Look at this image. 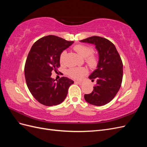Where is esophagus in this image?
Here are the masks:
<instances>
[{"label": "esophagus", "instance_id": "esophagus-1", "mask_svg": "<svg viewBox=\"0 0 147 147\" xmlns=\"http://www.w3.org/2000/svg\"><path fill=\"white\" fill-rule=\"evenodd\" d=\"M75 83H78V84H82V83H83V82H78V81H77V82H75Z\"/></svg>", "mask_w": 147, "mask_h": 147}]
</instances>
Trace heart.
Here are the masks:
<instances>
[{
  "label": "heart",
  "mask_w": 147,
  "mask_h": 147,
  "mask_svg": "<svg viewBox=\"0 0 147 147\" xmlns=\"http://www.w3.org/2000/svg\"><path fill=\"white\" fill-rule=\"evenodd\" d=\"M74 49L80 56L83 57V58H85L86 63L90 67H95L97 65L98 59H97V57L95 55L92 54L93 51L92 48L84 45H82V44H79V45H75ZM66 53V51L64 50L61 53L60 55L59 60L61 64H63L64 63ZM87 74L88 70L85 67L72 68L68 70V74L70 75V77L78 80L82 78L84 75H85Z\"/></svg>",
  "instance_id": "1"
}]
</instances>
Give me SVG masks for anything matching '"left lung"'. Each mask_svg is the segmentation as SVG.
I'll list each match as a JSON object with an SVG mask.
<instances>
[{
    "instance_id": "1",
    "label": "left lung",
    "mask_w": 147,
    "mask_h": 147,
    "mask_svg": "<svg viewBox=\"0 0 147 147\" xmlns=\"http://www.w3.org/2000/svg\"><path fill=\"white\" fill-rule=\"evenodd\" d=\"M80 42L95 45L99 61L96 69L89 76L91 81L96 78L93 91L84 94L85 100L96 106L108 104L118 92L123 79V63L113 44L109 40L98 36H92Z\"/></svg>"
}]
</instances>
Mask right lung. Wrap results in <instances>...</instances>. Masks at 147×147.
Listing matches in <instances>:
<instances>
[{
  "instance_id": "add662e5",
  "label": "right lung",
  "mask_w": 147,
  "mask_h": 147,
  "mask_svg": "<svg viewBox=\"0 0 147 147\" xmlns=\"http://www.w3.org/2000/svg\"><path fill=\"white\" fill-rule=\"evenodd\" d=\"M74 43L55 35H48L35 42L24 67L26 82L29 91L40 103L46 106L60 104L67 95L74 81L63 77H51L52 71L60 66L61 53Z\"/></svg>"
}]
</instances>
